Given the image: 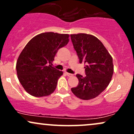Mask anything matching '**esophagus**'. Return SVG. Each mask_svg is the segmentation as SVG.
<instances>
[{
    "label": "esophagus",
    "mask_w": 134,
    "mask_h": 134,
    "mask_svg": "<svg viewBox=\"0 0 134 134\" xmlns=\"http://www.w3.org/2000/svg\"><path fill=\"white\" fill-rule=\"evenodd\" d=\"M66 74H67V76H69V77H72V76H73V74H72L68 73V72H66Z\"/></svg>",
    "instance_id": "34e87169"
}]
</instances>
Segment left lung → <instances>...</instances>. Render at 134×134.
Here are the masks:
<instances>
[{"instance_id":"1","label":"left lung","mask_w":134,"mask_h":134,"mask_svg":"<svg viewBox=\"0 0 134 134\" xmlns=\"http://www.w3.org/2000/svg\"><path fill=\"white\" fill-rule=\"evenodd\" d=\"M79 62L84 63L86 76L77 74L79 83L71 91L77 98L89 100L107 88L113 74V59L103 44L91 35H70Z\"/></svg>"}]
</instances>
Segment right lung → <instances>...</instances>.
Listing matches in <instances>:
<instances>
[{"mask_svg":"<svg viewBox=\"0 0 134 134\" xmlns=\"http://www.w3.org/2000/svg\"><path fill=\"white\" fill-rule=\"evenodd\" d=\"M68 34L41 33L32 38L16 63L18 77L27 93L35 97L48 96L56 89L63 74L52 67L58 50L68 43Z\"/></svg>","mask_w":134,"mask_h":134,"instance_id":"add662e5","label":"right lung"}]
</instances>
